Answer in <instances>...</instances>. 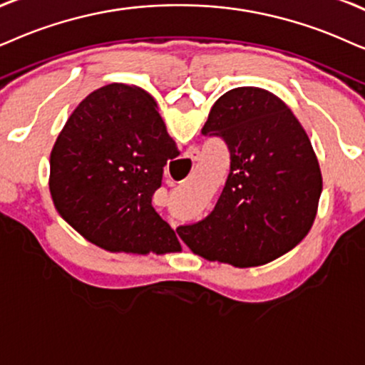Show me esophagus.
I'll return each instance as SVG.
<instances>
[{
    "label": "esophagus",
    "mask_w": 365,
    "mask_h": 365,
    "mask_svg": "<svg viewBox=\"0 0 365 365\" xmlns=\"http://www.w3.org/2000/svg\"><path fill=\"white\" fill-rule=\"evenodd\" d=\"M185 160H190L192 163H195L198 160V151L197 150H188L187 155H185Z\"/></svg>",
    "instance_id": "esophagus-1"
}]
</instances>
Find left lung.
I'll return each instance as SVG.
<instances>
[{
    "label": "left lung",
    "mask_w": 365,
    "mask_h": 365,
    "mask_svg": "<svg viewBox=\"0 0 365 365\" xmlns=\"http://www.w3.org/2000/svg\"><path fill=\"white\" fill-rule=\"evenodd\" d=\"M204 136L230 153L227 182L205 219L177 227L195 255L237 267L283 256L307 236L322 193L310 138L269 91L237 87L212 106Z\"/></svg>",
    "instance_id": "8db88e82"
}]
</instances>
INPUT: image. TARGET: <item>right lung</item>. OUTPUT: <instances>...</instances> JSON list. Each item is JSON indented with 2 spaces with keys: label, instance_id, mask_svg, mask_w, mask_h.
Listing matches in <instances>:
<instances>
[{
  "label": "right lung",
  "instance_id": "1",
  "mask_svg": "<svg viewBox=\"0 0 365 365\" xmlns=\"http://www.w3.org/2000/svg\"><path fill=\"white\" fill-rule=\"evenodd\" d=\"M178 155L148 92L101 87L77 106L53 145L48 185L55 209L108 251H178L175 230L151 205L163 167Z\"/></svg>",
  "mask_w": 365,
  "mask_h": 365
}]
</instances>
